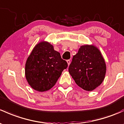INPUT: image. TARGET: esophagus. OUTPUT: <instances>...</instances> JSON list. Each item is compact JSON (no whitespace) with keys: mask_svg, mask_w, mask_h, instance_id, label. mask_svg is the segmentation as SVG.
<instances>
[{"mask_svg":"<svg viewBox=\"0 0 124 124\" xmlns=\"http://www.w3.org/2000/svg\"><path fill=\"white\" fill-rule=\"evenodd\" d=\"M66 62H67V63H68V66L70 65V63H71V61H70V60H67V61H66Z\"/></svg>","mask_w":124,"mask_h":124,"instance_id":"1","label":"esophagus"}]
</instances>
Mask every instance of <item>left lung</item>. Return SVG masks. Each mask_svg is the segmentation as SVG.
<instances>
[{
    "instance_id": "left-lung-1",
    "label": "left lung",
    "mask_w": 124,
    "mask_h": 124,
    "mask_svg": "<svg viewBox=\"0 0 124 124\" xmlns=\"http://www.w3.org/2000/svg\"><path fill=\"white\" fill-rule=\"evenodd\" d=\"M68 71L79 87L90 92L97 88L104 80L106 66L98 48L87 45L81 46L73 56Z\"/></svg>"
}]
</instances>
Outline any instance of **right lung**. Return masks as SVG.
Here are the masks:
<instances>
[{
	"instance_id": "add662e5",
	"label": "right lung",
	"mask_w": 124,
	"mask_h": 124,
	"mask_svg": "<svg viewBox=\"0 0 124 124\" xmlns=\"http://www.w3.org/2000/svg\"><path fill=\"white\" fill-rule=\"evenodd\" d=\"M68 63L51 44L41 41L27 58L25 74L29 85L35 90L45 92L52 88Z\"/></svg>"
}]
</instances>
